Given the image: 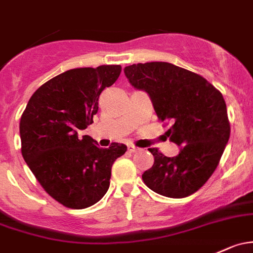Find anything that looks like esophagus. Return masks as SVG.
<instances>
[{
  "label": "esophagus",
  "instance_id": "34e87169",
  "mask_svg": "<svg viewBox=\"0 0 253 253\" xmlns=\"http://www.w3.org/2000/svg\"><path fill=\"white\" fill-rule=\"evenodd\" d=\"M127 150H128L129 153H137V151L139 150V149H138V148H135L134 145H132V144H128V145H127Z\"/></svg>",
  "mask_w": 253,
  "mask_h": 253
}]
</instances>
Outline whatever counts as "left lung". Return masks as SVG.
I'll return each mask as SVG.
<instances>
[{
  "label": "left lung",
  "mask_w": 253,
  "mask_h": 253,
  "mask_svg": "<svg viewBox=\"0 0 253 253\" xmlns=\"http://www.w3.org/2000/svg\"><path fill=\"white\" fill-rule=\"evenodd\" d=\"M125 75L134 88L148 93L159 120L172 124L167 137L182 148L173 158L149 149L154 165L143 182L160 195L187 198L209 180L229 140L222 93L203 76L166 62L133 64Z\"/></svg>",
  "instance_id": "8db88e82"
}]
</instances>
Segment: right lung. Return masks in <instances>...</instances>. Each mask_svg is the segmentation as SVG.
Instances as JSON below:
<instances>
[{"label":"right lung","mask_w":253,"mask_h":253,"mask_svg":"<svg viewBox=\"0 0 253 253\" xmlns=\"http://www.w3.org/2000/svg\"><path fill=\"white\" fill-rule=\"evenodd\" d=\"M121 73L120 65L79 68L42 84L20 119L21 155L46 193L69 209L81 210L109 189L111 167L127 147L98 148L79 132L93 122L98 99Z\"/></svg>","instance_id":"add662e5"}]
</instances>
